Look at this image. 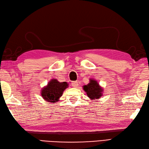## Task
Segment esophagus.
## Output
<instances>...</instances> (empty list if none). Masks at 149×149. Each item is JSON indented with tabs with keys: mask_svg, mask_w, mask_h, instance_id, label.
I'll list each match as a JSON object with an SVG mask.
<instances>
[{
	"mask_svg": "<svg viewBox=\"0 0 149 149\" xmlns=\"http://www.w3.org/2000/svg\"><path fill=\"white\" fill-rule=\"evenodd\" d=\"M71 85L74 88H77L78 86V83L77 81H73V82H72Z\"/></svg>",
	"mask_w": 149,
	"mask_h": 149,
	"instance_id": "esophagus-1",
	"label": "esophagus"
}]
</instances>
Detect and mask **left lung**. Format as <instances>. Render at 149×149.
<instances>
[{"instance_id": "1", "label": "left lung", "mask_w": 149, "mask_h": 149, "mask_svg": "<svg viewBox=\"0 0 149 149\" xmlns=\"http://www.w3.org/2000/svg\"><path fill=\"white\" fill-rule=\"evenodd\" d=\"M83 88L88 98L93 101H97V100L102 97L104 90L103 87L100 85L97 80L93 78H90L89 83L84 85Z\"/></svg>"}]
</instances>
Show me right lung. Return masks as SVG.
<instances>
[{
	"instance_id": "add662e5",
	"label": "right lung",
	"mask_w": 149,
	"mask_h": 149,
	"mask_svg": "<svg viewBox=\"0 0 149 149\" xmlns=\"http://www.w3.org/2000/svg\"><path fill=\"white\" fill-rule=\"evenodd\" d=\"M67 82H59L56 79H51L46 86H44L41 95L45 101L49 103H57L61 97L63 91L68 87Z\"/></svg>"
}]
</instances>
